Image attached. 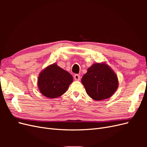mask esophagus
Returning <instances> with one entry per match:
<instances>
[{
  "instance_id": "esophagus-1",
  "label": "esophagus",
  "mask_w": 147,
  "mask_h": 147,
  "mask_svg": "<svg viewBox=\"0 0 147 147\" xmlns=\"http://www.w3.org/2000/svg\"><path fill=\"white\" fill-rule=\"evenodd\" d=\"M74 79H75V80L78 81V80H80V76L78 74H75L74 75Z\"/></svg>"
}]
</instances>
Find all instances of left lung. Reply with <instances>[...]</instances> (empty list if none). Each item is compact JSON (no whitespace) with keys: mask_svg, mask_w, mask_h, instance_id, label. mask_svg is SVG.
Masks as SVG:
<instances>
[{"mask_svg":"<svg viewBox=\"0 0 147 147\" xmlns=\"http://www.w3.org/2000/svg\"><path fill=\"white\" fill-rule=\"evenodd\" d=\"M82 83L88 95L97 101L109 98L118 87L116 74L105 63H95L89 67Z\"/></svg>","mask_w":147,"mask_h":147,"instance_id":"1","label":"left lung"}]
</instances>
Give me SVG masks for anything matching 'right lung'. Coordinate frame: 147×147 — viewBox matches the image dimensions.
<instances>
[{"label": "right lung", "mask_w": 147, "mask_h": 147, "mask_svg": "<svg viewBox=\"0 0 147 147\" xmlns=\"http://www.w3.org/2000/svg\"><path fill=\"white\" fill-rule=\"evenodd\" d=\"M72 82V75L55 63L39 74L38 86L43 96L54 99L64 94Z\"/></svg>", "instance_id": "obj_1"}]
</instances>
